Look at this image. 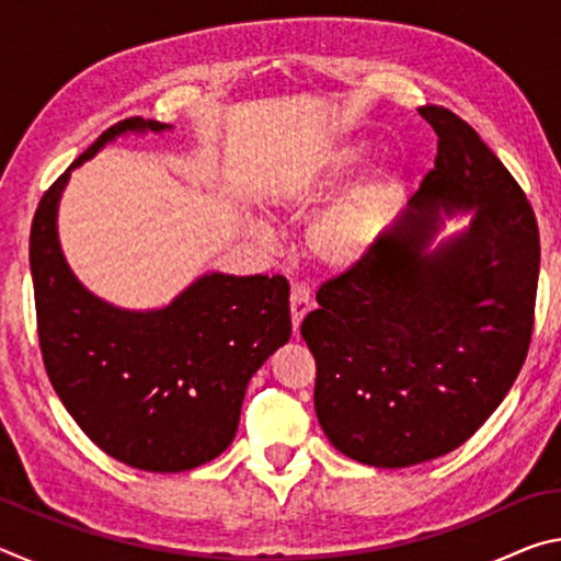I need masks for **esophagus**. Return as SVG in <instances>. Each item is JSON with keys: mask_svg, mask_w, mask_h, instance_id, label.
<instances>
[{"mask_svg": "<svg viewBox=\"0 0 561 561\" xmlns=\"http://www.w3.org/2000/svg\"><path fill=\"white\" fill-rule=\"evenodd\" d=\"M289 304H291V327H294V334H299L301 321H304V317L309 314V309H311V294H309V289H307V287H299V284H294Z\"/></svg>", "mask_w": 561, "mask_h": 561, "instance_id": "1", "label": "esophagus"}]
</instances>
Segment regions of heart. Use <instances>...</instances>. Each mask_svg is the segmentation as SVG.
I'll return each instance as SVG.
<instances>
[{"instance_id": "b5f03b06", "label": "heart", "mask_w": 561, "mask_h": 561, "mask_svg": "<svg viewBox=\"0 0 561 561\" xmlns=\"http://www.w3.org/2000/svg\"><path fill=\"white\" fill-rule=\"evenodd\" d=\"M364 158L366 146L360 140L339 144L319 165L272 187L267 197L270 210L284 220L314 213L344 185V180L364 163ZM388 210H391V183L386 178L360 180L311 217L304 232V252L319 270L329 274L354 272L371 257L376 244L381 242ZM247 232L260 242L272 240V230L262 220H247Z\"/></svg>"}]
</instances>
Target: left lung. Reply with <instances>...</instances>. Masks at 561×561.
Here are the masks:
<instances>
[{
    "label": "left lung",
    "instance_id": "8db88e82",
    "mask_svg": "<svg viewBox=\"0 0 561 561\" xmlns=\"http://www.w3.org/2000/svg\"><path fill=\"white\" fill-rule=\"evenodd\" d=\"M417 113L438 133L435 168L301 321L327 438L388 470L448 455L497 411L525 364L539 277L537 220L515 178L455 113ZM458 214L469 222L443 236Z\"/></svg>",
    "mask_w": 561,
    "mask_h": 561
}]
</instances>
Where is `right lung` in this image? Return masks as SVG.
<instances>
[{"mask_svg": "<svg viewBox=\"0 0 561 561\" xmlns=\"http://www.w3.org/2000/svg\"><path fill=\"white\" fill-rule=\"evenodd\" d=\"M173 126L128 118L108 128L46 190L30 264L46 374L79 428L111 458L183 472L234 440L250 378L291 336L284 277L207 272L158 309H123L76 277L59 242L71 170L116 138Z\"/></svg>", "mask_w": 561, "mask_h": 561, "instance_id": "1", "label": "right lung"}]
</instances>
